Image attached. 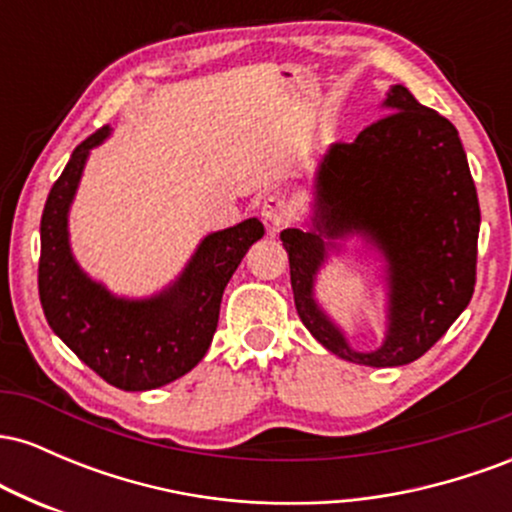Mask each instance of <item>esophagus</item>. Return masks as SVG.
I'll return each mask as SVG.
<instances>
[{
  "label": "esophagus",
  "mask_w": 512,
  "mask_h": 512,
  "mask_svg": "<svg viewBox=\"0 0 512 512\" xmlns=\"http://www.w3.org/2000/svg\"><path fill=\"white\" fill-rule=\"evenodd\" d=\"M260 214H262V221L267 223V226L272 228V231H276V228H279L281 223L289 219L291 209H289V204H286V199H281V197H276V195H269V197H264V202H262V207H260Z\"/></svg>",
  "instance_id": "obj_1"
}]
</instances>
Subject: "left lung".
Wrapping results in <instances>:
<instances>
[{"instance_id": "left-lung-1", "label": "left lung", "mask_w": 512, "mask_h": 512, "mask_svg": "<svg viewBox=\"0 0 512 512\" xmlns=\"http://www.w3.org/2000/svg\"><path fill=\"white\" fill-rule=\"evenodd\" d=\"M387 115L334 144L315 175L310 228H286L291 289L325 349L373 368L407 366L448 332L477 284L479 199L455 125L392 86ZM363 235L388 262V334L356 352L314 303V276L334 239Z\"/></svg>"}]
</instances>
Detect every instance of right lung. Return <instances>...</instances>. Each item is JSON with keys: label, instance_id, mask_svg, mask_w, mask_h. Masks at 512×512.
Instances as JSON below:
<instances>
[{"label": "right lung", "instance_id": "add662e5", "mask_svg": "<svg viewBox=\"0 0 512 512\" xmlns=\"http://www.w3.org/2000/svg\"><path fill=\"white\" fill-rule=\"evenodd\" d=\"M110 134L98 129L74 149L52 185L40 219L38 291L52 332L105 383L127 392L168 385L207 354L219 325L221 296L264 226L248 219L211 233L168 289L142 301L113 296L79 267L69 248L67 214L88 151Z\"/></svg>", "mask_w": 512, "mask_h": 512}]
</instances>
